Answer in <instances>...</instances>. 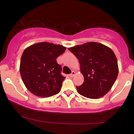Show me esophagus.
Segmentation results:
<instances>
[{"label":"esophagus","instance_id":"esophagus-1","mask_svg":"<svg viewBox=\"0 0 134 134\" xmlns=\"http://www.w3.org/2000/svg\"><path fill=\"white\" fill-rule=\"evenodd\" d=\"M75 74H76V72H75L74 71H72V73L70 74V75H69V76H70V77H73L74 76Z\"/></svg>","mask_w":134,"mask_h":134}]
</instances>
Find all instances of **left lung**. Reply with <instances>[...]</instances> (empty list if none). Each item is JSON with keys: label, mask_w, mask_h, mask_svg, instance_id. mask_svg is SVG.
Instances as JSON below:
<instances>
[{"label": "left lung", "mask_w": 134, "mask_h": 134, "mask_svg": "<svg viewBox=\"0 0 134 134\" xmlns=\"http://www.w3.org/2000/svg\"><path fill=\"white\" fill-rule=\"evenodd\" d=\"M79 60L84 78L76 86L77 92L90 99H98L108 93L117 78V59L111 48L96 42H87L69 48Z\"/></svg>", "instance_id": "obj_1"}]
</instances>
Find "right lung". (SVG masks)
I'll list each match as a JSON object with an SVG mask.
<instances>
[{
	"mask_svg": "<svg viewBox=\"0 0 134 134\" xmlns=\"http://www.w3.org/2000/svg\"><path fill=\"white\" fill-rule=\"evenodd\" d=\"M66 47L52 43L41 42L30 46L23 52L20 62V74L24 85L31 93L48 98L60 91L65 77L56 58Z\"/></svg>",
	"mask_w": 134,
	"mask_h": 134,
	"instance_id": "right-lung-1",
	"label": "right lung"
}]
</instances>
